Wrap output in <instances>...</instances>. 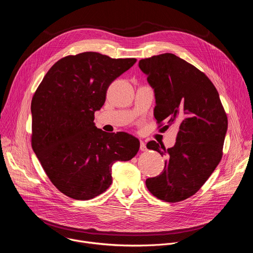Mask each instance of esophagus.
I'll use <instances>...</instances> for the list:
<instances>
[{
	"label": "esophagus",
	"mask_w": 253,
	"mask_h": 253,
	"mask_svg": "<svg viewBox=\"0 0 253 253\" xmlns=\"http://www.w3.org/2000/svg\"><path fill=\"white\" fill-rule=\"evenodd\" d=\"M140 150H141V151H146V150H147L146 144L144 143V141H140Z\"/></svg>",
	"instance_id": "34e87169"
}]
</instances>
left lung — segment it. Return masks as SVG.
Returning <instances> with one entry per match:
<instances>
[{
  "label": "left lung",
  "instance_id": "8db88e82",
  "mask_svg": "<svg viewBox=\"0 0 253 253\" xmlns=\"http://www.w3.org/2000/svg\"><path fill=\"white\" fill-rule=\"evenodd\" d=\"M139 68L154 89L157 123H167L162 129L178 127L173 147L147 143L167 161L160 175L146 179V186L160 200L182 201L194 195L219 164L227 116L213 83L183 59L165 53L140 60Z\"/></svg>",
  "mask_w": 253,
  "mask_h": 253
}]
</instances>
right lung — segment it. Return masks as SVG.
<instances>
[{
  "label": "right lung",
  "mask_w": 253,
  "mask_h": 253,
  "mask_svg": "<svg viewBox=\"0 0 253 253\" xmlns=\"http://www.w3.org/2000/svg\"><path fill=\"white\" fill-rule=\"evenodd\" d=\"M136 59H112L96 52L67 56L47 72L32 99V147L51 182L77 200L110 187L112 165L138 152L134 136L106 133L94 123L110 84Z\"/></svg>",
  "instance_id": "add662e5"
}]
</instances>
